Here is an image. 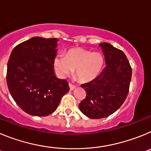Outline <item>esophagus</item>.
Masks as SVG:
<instances>
[{
    "mask_svg": "<svg viewBox=\"0 0 151 151\" xmlns=\"http://www.w3.org/2000/svg\"><path fill=\"white\" fill-rule=\"evenodd\" d=\"M69 89H70V90H71V91L74 90V89L76 88V85H73V84H72V83H69Z\"/></svg>",
    "mask_w": 151,
    "mask_h": 151,
    "instance_id": "34e87169",
    "label": "esophagus"
}]
</instances>
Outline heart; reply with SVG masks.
<instances>
[{"mask_svg": "<svg viewBox=\"0 0 151 151\" xmlns=\"http://www.w3.org/2000/svg\"><path fill=\"white\" fill-rule=\"evenodd\" d=\"M104 57L98 52L82 48H73L66 52V56L57 54L54 60L57 73L66 77L73 72L81 82H88L100 74L104 66Z\"/></svg>", "mask_w": 151, "mask_h": 151, "instance_id": "b5f03b06", "label": "heart"}]
</instances>
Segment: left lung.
Returning a JSON list of instances; mask_svg holds the SVG:
<instances>
[{"instance_id": "left-lung-1", "label": "left lung", "mask_w": 151, "mask_h": 151, "mask_svg": "<svg viewBox=\"0 0 151 151\" xmlns=\"http://www.w3.org/2000/svg\"><path fill=\"white\" fill-rule=\"evenodd\" d=\"M104 54L106 66L98 76L81 86L86 97L78 106L91 119L105 118L115 113L127 97L132 67L123 52L109 43L100 44Z\"/></svg>"}]
</instances>
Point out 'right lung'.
<instances>
[{"instance_id": "right-lung-1", "label": "right lung", "mask_w": 151, "mask_h": 151, "mask_svg": "<svg viewBox=\"0 0 151 151\" xmlns=\"http://www.w3.org/2000/svg\"><path fill=\"white\" fill-rule=\"evenodd\" d=\"M57 41L34 37L17 45L10 56L8 89L17 104L29 115L51 114L69 90L67 81L54 74Z\"/></svg>"}]
</instances>
